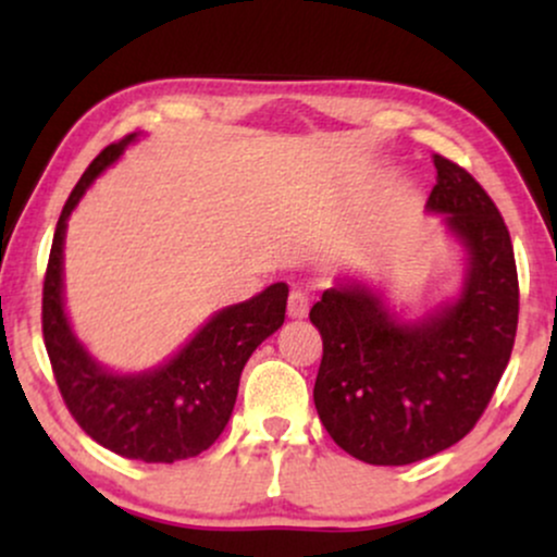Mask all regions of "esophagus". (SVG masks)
Here are the masks:
<instances>
[{
	"mask_svg": "<svg viewBox=\"0 0 557 557\" xmlns=\"http://www.w3.org/2000/svg\"><path fill=\"white\" fill-rule=\"evenodd\" d=\"M306 314H309V296L304 290H293L287 298V317L304 319Z\"/></svg>",
	"mask_w": 557,
	"mask_h": 557,
	"instance_id": "34e87169",
	"label": "esophagus"
}]
</instances>
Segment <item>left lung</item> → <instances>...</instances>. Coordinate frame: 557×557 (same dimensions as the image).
<instances>
[{
	"instance_id": "obj_1",
	"label": "left lung",
	"mask_w": 557,
	"mask_h": 557,
	"mask_svg": "<svg viewBox=\"0 0 557 557\" xmlns=\"http://www.w3.org/2000/svg\"><path fill=\"white\" fill-rule=\"evenodd\" d=\"M430 212L469 248L461 298L419 324L395 322L374 290L343 283L311 306L322 335L314 406L330 437L372 466H406L474 430L519 327L513 243L495 201L461 164L434 154Z\"/></svg>"
}]
</instances>
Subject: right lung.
<instances>
[{"instance_id":"obj_1","label":"right lung","mask_w":557,"mask_h":557,"mask_svg":"<svg viewBox=\"0 0 557 557\" xmlns=\"http://www.w3.org/2000/svg\"><path fill=\"white\" fill-rule=\"evenodd\" d=\"M133 138L136 133L107 146L62 207L44 274L41 330L57 387L81 430L131 461L175 463L207 450L225 430L243 367L261 341L283 327L287 285L274 283L246 304L222 309L154 372L120 376L101 369L75 341L62 309V243L75 203Z\"/></svg>"}]
</instances>
